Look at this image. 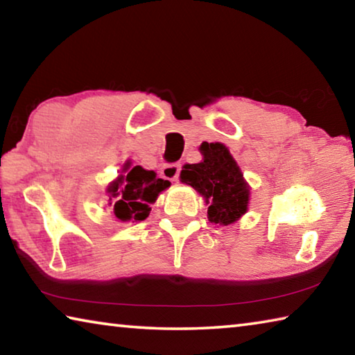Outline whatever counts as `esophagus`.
<instances>
[{
	"instance_id": "34e87169",
	"label": "esophagus",
	"mask_w": 355,
	"mask_h": 355,
	"mask_svg": "<svg viewBox=\"0 0 355 355\" xmlns=\"http://www.w3.org/2000/svg\"><path fill=\"white\" fill-rule=\"evenodd\" d=\"M180 171H182V166L180 164H166L161 167V177L164 180H169V182H177Z\"/></svg>"
}]
</instances>
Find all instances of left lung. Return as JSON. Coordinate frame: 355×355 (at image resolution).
<instances>
[{
  "instance_id": "left-lung-1",
  "label": "left lung",
  "mask_w": 355,
  "mask_h": 355,
  "mask_svg": "<svg viewBox=\"0 0 355 355\" xmlns=\"http://www.w3.org/2000/svg\"><path fill=\"white\" fill-rule=\"evenodd\" d=\"M199 150L202 161L184 164L180 182L189 184L205 199L211 224L230 225L248 211L250 186L224 144L202 142Z\"/></svg>"
}]
</instances>
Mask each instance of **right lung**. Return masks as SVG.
I'll use <instances>...</instances> for the list:
<instances>
[{
	"label": "right lung",
	"mask_w": 355,
	"mask_h": 355,
	"mask_svg": "<svg viewBox=\"0 0 355 355\" xmlns=\"http://www.w3.org/2000/svg\"><path fill=\"white\" fill-rule=\"evenodd\" d=\"M171 186V182L156 178L153 171L141 166L123 164L122 173L107 184L110 205H114V216L122 222H141L152 211L150 205L156 202L161 192Z\"/></svg>",
	"instance_id": "obj_1"
}]
</instances>
